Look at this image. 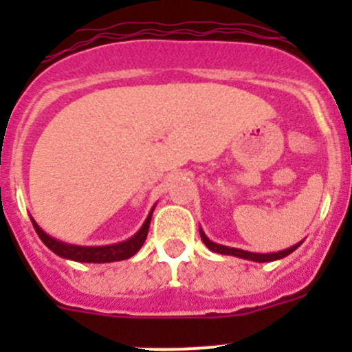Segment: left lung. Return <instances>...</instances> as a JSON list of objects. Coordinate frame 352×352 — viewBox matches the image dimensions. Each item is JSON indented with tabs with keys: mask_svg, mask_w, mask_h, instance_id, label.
Here are the masks:
<instances>
[{
	"mask_svg": "<svg viewBox=\"0 0 352 352\" xmlns=\"http://www.w3.org/2000/svg\"><path fill=\"white\" fill-rule=\"evenodd\" d=\"M199 234H201V239H203V243L210 248L211 252H217V254H223V256H234V257H241V259H247V261H256V263H270V261H276V259H282V257L289 256L292 252L296 250L303 241L300 243L292 245V247L285 248V250L280 252H273V254H256V252H247V250H239V248H232V247H223V245L219 243H213L210 241L206 234H204L203 229H199Z\"/></svg>",
	"mask_w": 352,
	"mask_h": 352,
	"instance_id": "left-lung-1",
	"label": "left lung"
}]
</instances>
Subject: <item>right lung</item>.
<instances>
[{
	"mask_svg": "<svg viewBox=\"0 0 352 352\" xmlns=\"http://www.w3.org/2000/svg\"><path fill=\"white\" fill-rule=\"evenodd\" d=\"M153 210L155 208H151L148 219L144 220L141 229H139L132 238L116 245H105V247H79V245L63 243V241H60V239H54L49 234H45V232L38 227V223H36L33 219H31V222H33V227H35L36 234H38V238L42 239L43 245H45L47 248H51L56 256L63 257V259L77 261V263H114V261L129 259V257L138 254L139 248H141L142 243H144L146 236H148L149 222H151Z\"/></svg>",
	"mask_w": 352,
	"mask_h": 352,
	"instance_id": "add662e5",
	"label": "right lung"
}]
</instances>
